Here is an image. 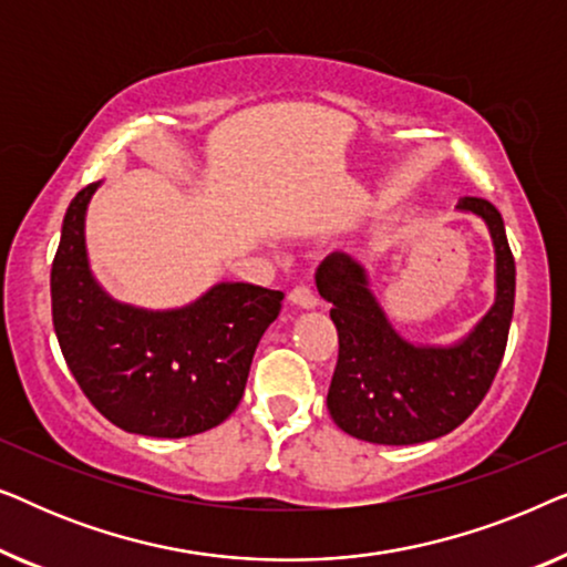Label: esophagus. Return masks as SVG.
<instances>
[{
  "label": "esophagus",
  "instance_id": "esophagus-1",
  "mask_svg": "<svg viewBox=\"0 0 567 567\" xmlns=\"http://www.w3.org/2000/svg\"><path fill=\"white\" fill-rule=\"evenodd\" d=\"M289 301L293 307L312 309V307H317V293L309 289V286H293V289L289 291Z\"/></svg>",
  "mask_w": 567,
  "mask_h": 567
}]
</instances>
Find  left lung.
Returning a JSON list of instances; mask_svg holds the SVG:
<instances>
[{
    "label": "left lung",
    "mask_w": 567,
    "mask_h": 567,
    "mask_svg": "<svg viewBox=\"0 0 567 567\" xmlns=\"http://www.w3.org/2000/svg\"><path fill=\"white\" fill-rule=\"evenodd\" d=\"M462 212L483 216L495 245L498 297L483 322L452 348L410 346L371 297L367 274L346 252L317 268V291L338 328V363L328 410L338 429L369 444L408 446L452 433L475 413L506 353L514 317L516 262L491 200L467 196Z\"/></svg>",
    "instance_id": "left-lung-1"
}]
</instances>
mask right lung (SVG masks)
Masks as SVG:
<instances>
[{"label":"right lung","instance_id":"add662e5","mask_svg":"<svg viewBox=\"0 0 567 567\" xmlns=\"http://www.w3.org/2000/svg\"><path fill=\"white\" fill-rule=\"evenodd\" d=\"M97 183L66 208L51 266V315L72 377L100 415L128 433L183 439L235 413L262 332L284 291L219 284L196 305L144 312L95 284L84 252V212Z\"/></svg>","mask_w":567,"mask_h":567}]
</instances>
